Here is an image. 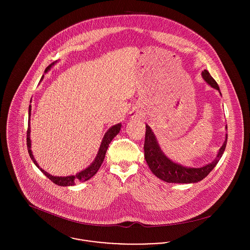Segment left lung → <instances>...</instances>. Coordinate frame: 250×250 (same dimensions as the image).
<instances>
[{"mask_svg":"<svg viewBox=\"0 0 250 250\" xmlns=\"http://www.w3.org/2000/svg\"><path fill=\"white\" fill-rule=\"evenodd\" d=\"M202 78L207 83H209L214 89L219 91L218 84L214 81V78L207 70L202 71ZM220 93V91H219ZM221 94V93H220ZM227 129V126H226ZM227 143V135L224 143L218 150L216 158L214 161L201 167H183L169 160L162 151L158 141L151 130V128L146 125L145 141H144V158L146 163L153 172L154 175L167 183H180V184H190L197 183L205 178L213 169L218 161L220 160Z\"/></svg>","mask_w":250,"mask_h":250,"instance_id":"obj_1","label":"left lung"}]
</instances>
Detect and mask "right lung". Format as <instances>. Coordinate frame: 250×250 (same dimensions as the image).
I'll return each instance as SVG.
<instances>
[{
	"instance_id": "right-lung-1",
	"label": "right lung",
	"mask_w": 250,
	"mask_h": 250,
	"mask_svg": "<svg viewBox=\"0 0 250 250\" xmlns=\"http://www.w3.org/2000/svg\"><path fill=\"white\" fill-rule=\"evenodd\" d=\"M57 62L51 63L46 69H45V73L49 71L51 69V67L56 63ZM43 79V76L41 78V80ZM31 110H32V106L30 105L29 107V123H28V131H27V146H28V151H29V154H30V157L32 159V161L34 162V164L36 165V167L43 172V174H45L46 177L50 179L53 183H55L56 185H59V186H62V187H66V186H74L76 184V182H84V181H87L89 179L91 178L92 176H94L96 174V172L98 171V169L100 168L104 159H105V156H106V152H107V147H108V144L110 143V142L112 141V139L119 133L120 131V128H121V123H118L116 125H113L111 126L108 130L107 131V133L105 134L103 140H102V143L100 144V148L98 150V153H97V156L95 158V160L92 162V164L87 167L85 169L82 170L81 172L77 173L76 175H71V176H66V177H60V176H52L51 174L47 173L46 171H44V169L40 168L37 162L35 160L34 158V155H33V152H32V143H31V139H30V136H31V124H30V117H31Z\"/></svg>"
}]
</instances>
